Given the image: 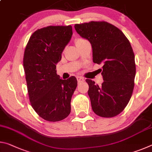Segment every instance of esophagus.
Listing matches in <instances>:
<instances>
[{
  "instance_id": "esophagus-1",
  "label": "esophagus",
  "mask_w": 152,
  "mask_h": 152,
  "mask_svg": "<svg viewBox=\"0 0 152 152\" xmlns=\"http://www.w3.org/2000/svg\"><path fill=\"white\" fill-rule=\"evenodd\" d=\"M76 78H77V81H78V83H80V82H84V79L83 78H82V77L78 76Z\"/></svg>"
}]
</instances>
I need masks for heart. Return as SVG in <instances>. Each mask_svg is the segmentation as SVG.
<instances>
[{"instance_id": "1", "label": "heart", "mask_w": 152, "mask_h": 152, "mask_svg": "<svg viewBox=\"0 0 152 152\" xmlns=\"http://www.w3.org/2000/svg\"><path fill=\"white\" fill-rule=\"evenodd\" d=\"M87 40L83 39V38H77V39H75V43L76 45H80V44H82V43H84L85 42H86Z\"/></svg>"}]
</instances>
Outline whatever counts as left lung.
<instances>
[{
  "label": "left lung",
  "mask_w": 152,
  "mask_h": 152,
  "mask_svg": "<svg viewBox=\"0 0 152 152\" xmlns=\"http://www.w3.org/2000/svg\"><path fill=\"white\" fill-rule=\"evenodd\" d=\"M74 28L91 43L93 62L103 64L101 86L86 80L92 110L102 117L117 116L127 105L134 88L135 55L129 41L119 29L106 21L76 24Z\"/></svg>",
  "instance_id": "8db88e82"
}]
</instances>
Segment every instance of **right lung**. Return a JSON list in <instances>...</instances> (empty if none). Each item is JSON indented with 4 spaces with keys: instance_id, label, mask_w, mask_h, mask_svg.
Wrapping results in <instances>:
<instances>
[{
    "instance_id": "1",
    "label": "right lung",
    "mask_w": 152,
    "mask_h": 152,
    "mask_svg": "<svg viewBox=\"0 0 152 152\" xmlns=\"http://www.w3.org/2000/svg\"><path fill=\"white\" fill-rule=\"evenodd\" d=\"M72 35L71 25L43 27L33 33L25 50L23 68L31 104L48 121H60L70 113L77 80L74 76L60 79L56 70Z\"/></svg>"
}]
</instances>
